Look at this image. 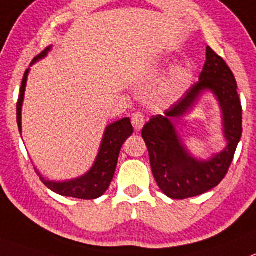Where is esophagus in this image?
<instances>
[{
	"instance_id": "esophagus-1",
	"label": "esophagus",
	"mask_w": 256,
	"mask_h": 256,
	"mask_svg": "<svg viewBox=\"0 0 256 256\" xmlns=\"http://www.w3.org/2000/svg\"><path fill=\"white\" fill-rule=\"evenodd\" d=\"M131 124H132V126L135 128L136 131L142 130V128L145 124L144 114H142V112H135V114H132V117H131Z\"/></svg>"
}]
</instances>
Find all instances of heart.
<instances>
[{"label":"heart","instance_id":"1","mask_svg":"<svg viewBox=\"0 0 256 256\" xmlns=\"http://www.w3.org/2000/svg\"><path fill=\"white\" fill-rule=\"evenodd\" d=\"M192 80V72L188 68H177L166 79L160 88V100L164 103H171L176 100L188 88Z\"/></svg>","mask_w":256,"mask_h":256}]
</instances>
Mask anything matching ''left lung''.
<instances>
[{
	"instance_id": "obj_1",
	"label": "left lung",
	"mask_w": 256,
	"mask_h": 256,
	"mask_svg": "<svg viewBox=\"0 0 256 256\" xmlns=\"http://www.w3.org/2000/svg\"><path fill=\"white\" fill-rule=\"evenodd\" d=\"M206 88L213 91L220 102L229 145L209 161H196L183 148L172 121L183 116ZM241 135L242 107L236 79L224 60L210 47H206V61L199 82L166 110L164 114L152 117L142 130L154 178L160 190L172 199H188L216 188L228 172Z\"/></svg>"
}]
</instances>
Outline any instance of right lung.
<instances>
[{"label": "right lung", "mask_w": 256, "mask_h": 256, "mask_svg": "<svg viewBox=\"0 0 256 256\" xmlns=\"http://www.w3.org/2000/svg\"><path fill=\"white\" fill-rule=\"evenodd\" d=\"M50 47L46 48L42 54H38L36 58L32 61L34 64L38 61L39 58H42L47 54ZM28 72L29 68L25 71L24 78L22 82V88H20V96L18 104H16V114H18V126H19V131L22 132V100H24V93H25V85H26ZM132 125L130 122V118H122L118 120L116 122L111 124L106 128L104 136H103L102 145H100V153L96 156V160L94 166L92 167L90 171L84 176L79 177V178L71 180V181H65V182H54V181H48V180L43 178L40 174V180L42 182L50 188L52 191L57 192L64 196L76 198V199H85L92 200L100 198L106 192L110 184H111L112 178H114V171H116L117 160H118V154L121 150V146L125 142L130 135H132Z\"/></svg>", "instance_id": "add662e5"}]
</instances>
